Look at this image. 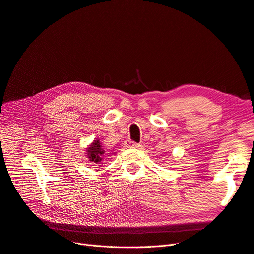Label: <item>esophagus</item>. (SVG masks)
I'll list each match as a JSON object with an SVG mask.
<instances>
[{
    "label": "esophagus",
    "instance_id": "esophagus-1",
    "mask_svg": "<svg viewBox=\"0 0 254 254\" xmlns=\"http://www.w3.org/2000/svg\"><path fill=\"white\" fill-rule=\"evenodd\" d=\"M125 145H126V147H127V148H138V147L140 146L138 143H136V142H134V141H130V140H127Z\"/></svg>",
    "mask_w": 254,
    "mask_h": 254
}]
</instances>
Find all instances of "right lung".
Returning <instances> with one entry per match:
<instances>
[{"label": "right lung", "instance_id": "right-lung-1", "mask_svg": "<svg viewBox=\"0 0 254 254\" xmlns=\"http://www.w3.org/2000/svg\"><path fill=\"white\" fill-rule=\"evenodd\" d=\"M86 152V156L89 159V161L96 165H99L98 167H100V165L103 164L102 162L105 161L106 159H110L107 157H110V155H112L111 153L108 156H106L108 154H106V151L103 149V146L100 143V140L97 138H95V140L87 147ZM98 170H101V168H98Z\"/></svg>", "mask_w": 254, "mask_h": 254}]
</instances>
